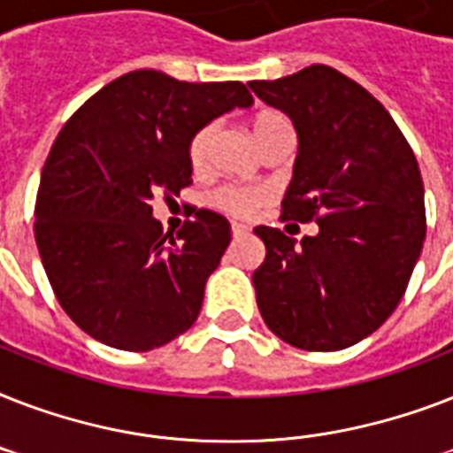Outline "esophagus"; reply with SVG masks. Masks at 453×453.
<instances>
[{"instance_id": "34e87169", "label": "esophagus", "mask_w": 453, "mask_h": 453, "mask_svg": "<svg viewBox=\"0 0 453 453\" xmlns=\"http://www.w3.org/2000/svg\"><path fill=\"white\" fill-rule=\"evenodd\" d=\"M249 234V227L244 223H233V237H244Z\"/></svg>"}]
</instances>
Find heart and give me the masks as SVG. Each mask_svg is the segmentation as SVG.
Listing matches in <instances>:
<instances>
[{
	"instance_id": "1",
	"label": "heart",
	"mask_w": 453,
	"mask_h": 453,
	"mask_svg": "<svg viewBox=\"0 0 453 453\" xmlns=\"http://www.w3.org/2000/svg\"><path fill=\"white\" fill-rule=\"evenodd\" d=\"M289 127L287 119L277 112H261V115L254 117L251 122V134H254L256 143L265 145L270 138L275 136L277 131ZM213 138V124L199 129L195 134L190 143V162L192 166H202L206 159V150H209V143ZM268 199V192L265 190H251V188H234V185H227V188H220V190L213 192L211 202L223 211L233 213V216H251V213L258 209Z\"/></svg>"
}]
</instances>
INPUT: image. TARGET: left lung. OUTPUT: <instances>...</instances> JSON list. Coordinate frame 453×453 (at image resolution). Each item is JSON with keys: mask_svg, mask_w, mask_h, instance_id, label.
Here are the masks:
<instances>
[{"mask_svg": "<svg viewBox=\"0 0 453 453\" xmlns=\"http://www.w3.org/2000/svg\"><path fill=\"white\" fill-rule=\"evenodd\" d=\"M249 87L296 129L284 219L319 226L301 244L277 227H254L265 244L256 303L284 343L343 350L393 315L421 256L418 162L388 110L334 67L310 65Z\"/></svg>", "mask_w": 453, "mask_h": 453, "instance_id": "8db88e82", "label": "left lung"}]
</instances>
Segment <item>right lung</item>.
Here are the masks:
<instances>
[{
    "label": "right lung",
    "mask_w": 453,
    "mask_h": 453,
    "mask_svg": "<svg viewBox=\"0 0 453 453\" xmlns=\"http://www.w3.org/2000/svg\"><path fill=\"white\" fill-rule=\"evenodd\" d=\"M251 105L242 81L192 84L136 70L63 127L39 180L35 240L53 294L88 336L143 352L195 324L230 223L199 209L173 237L152 219L150 202L192 183L199 129Z\"/></svg>",
    "instance_id": "right-lung-1"
}]
</instances>
